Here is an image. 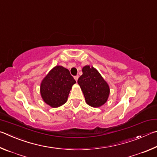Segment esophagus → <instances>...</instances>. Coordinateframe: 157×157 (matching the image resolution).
<instances>
[{
  "mask_svg": "<svg viewBox=\"0 0 157 157\" xmlns=\"http://www.w3.org/2000/svg\"><path fill=\"white\" fill-rule=\"evenodd\" d=\"M74 78L76 80V81H78V76H75L74 77Z\"/></svg>",
  "mask_w": 157,
  "mask_h": 157,
  "instance_id": "obj_1",
  "label": "esophagus"
}]
</instances>
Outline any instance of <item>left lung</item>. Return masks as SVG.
<instances>
[{
	"instance_id": "left-lung-1",
	"label": "left lung",
	"mask_w": 157,
	"mask_h": 157,
	"mask_svg": "<svg viewBox=\"0 0 157 157\" xmlns=\"http://www.w3.org/2000/svg\"><path fill=\"white\" fill-rule=\"evenodd\" d=\"M83 74L78 79L86 99V102L93 108H99L108 99L109 87L97 69L90 65L82 69Z\"/></svg>"
}]
</instances>
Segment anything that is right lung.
I'll return each instance as SVG.
<instances>
[{
  "label": "right lung",
  "instance_id": "add662e5",
  "mask_svg": "<svg viewBox=\"0 0 157 157\" xmlns=\"http://www.w3.org/2000/svg\"><path fill=\"white\" fill-rule=\"evenodd\" d=\"M75 83L76 81L67 69L55 66L41 81V97L52 108H58L67 102L71 87Z\"/></svg>",
  "mask_w": 157,
  "mask_h": 157
}]
</instances>
